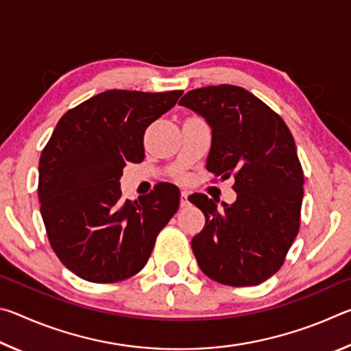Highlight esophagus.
<instances>
[{
  "instance_id": "34e87169",
  "label": "esophagus",
  "mask_w": 351,
  "mask_h": 351,
  "mask_svg": "<svg viewBox=\"0 0 351 351\" xmlns=\"http://www.w3.org/2000/svg\"><path fill=\"white\" fill-rule=\"evenodd\" d=\"M187 197H189L187 190H182V192H181V207H186L189 204Z\"/></svg>"
}]
</instances>
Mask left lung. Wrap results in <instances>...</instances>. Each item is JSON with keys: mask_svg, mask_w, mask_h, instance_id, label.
Segmentation results:
<instances>
[{"mask_svg": "<svg viewBox=\"0 0 351 351\" xmlns=\"http://www.w3.org/2000/svg\"><path fill=\"white\" fill-rule=\"evenodd\" d=\"M212 128L206 169L234 176L237 199L223 207L195 193L204 229L192 240L201 271L229 287H255L280 269L299 232L304 170L283 119L245 88L192 90L180 100Z\"/></svg>", "mask_w": 351, "mask_h": 351, "instance_id": "left-lung-1", "label": "left lung"}]
</instances>
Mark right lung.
<instances>
[{
	"label": "right lung",
	"mask_w": 351,
	"mask_h": 351,
	"mask_svg": "<svg viewBox=\"0 0 351 351\" xmlns=\"http://www.w3.org/2000/svg\"><path fill=\"white\" fill-rule=\"evenodd\" d=\"M181 94L100 93L64 112L41 152L38 199L47 239L83 280L112 283L138 274L180 207L173 184L123 201L119 180L127 162L144 161L147 127Z\"/></svg>",
	"instance_id": "1"
}]
</instances>
